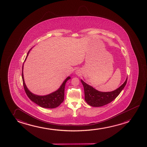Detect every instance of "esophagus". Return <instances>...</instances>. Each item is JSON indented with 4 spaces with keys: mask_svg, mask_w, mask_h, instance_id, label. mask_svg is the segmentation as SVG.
<instances>
[{
    "mask_svg": "<svg viewBox=\"0 0 147 147\" xmlns=\"http://www.w3.org/2000/svg\"><path fill=\"white\" fill-rule=\"evenodd\" d=\"M77 72H78V71H77ZM77 72V73H78V72Z\"/></svg>",
    "mask_w": 147,
    "mask_h": 147,
    "instance_id": "esophagus-1",
    "label": "esophagus"
}]
</instances>
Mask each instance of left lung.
I'll use <instances>...</instances> for the list:
<instances>
[{
    "label": "left lung",
    "instance_id": "8db88e82",
    "mask_svg": "<svg viewBox=\"0 0 147 147\" xmlns=\"http://www.w3.org/2000/svg\"><path fill=\"white\" fill-rule=\"evenodd\" d=\"M127 77L124 83L118 89L112 92H102L97 91L94 88L88 85L83 80V84L85 92V100L89 105L93 107H101L113 101L120 94L126 85Z\"/></svg>",
    "mask_w": 147,
    "mask_h": 147
}]
</instances>
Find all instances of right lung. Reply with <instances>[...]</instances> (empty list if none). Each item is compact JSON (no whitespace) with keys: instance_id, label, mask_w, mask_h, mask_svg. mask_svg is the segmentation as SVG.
Returning <instances> with one entry per match:
<instances>
[{"instance_id":"obj_1","label":"right lung","mask_w":147,"mask_h":147,"mask_svg":"<svg viewBox=\"0 0 147 147\" xmlns=\"http://www.w3.org/2000/svg\"><path fill=\"white\" fill-rule=\"evenodd\" d=\"M29 52L30 50L28 52V54L24 62L23 63V67H22V77L23 79V86L25 89V92L26 93L28 97L29 98V99L31 100L33 102L37 104L38 105L40 106V107L46 108H54L57 107L58 106L60 105L61 103H62L64 100L65 86L66 82L68 81L69 79H70V77H67L64 80L62 85H61L60 88L57 91H55L49 95L45 96H39L31 93V92L29 91V89L27 88V86L25 84L24 79V75H23L24 63L27 59V56H28Z\"/></svg>"}]
</instances>
